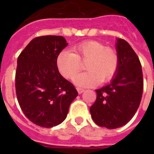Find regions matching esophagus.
Here are the masks:
<instances>
[{
	"mask_svg": "<svg viewBox=\"0 0 154 154\" xmlns=\"http://www.w3.org/2000/svg\"><path fill=\"white\" fill-rule=\"evenodd\" d=\"M77 92H78V93L82 94V92H84V91H85V90H84L83 88H81V87H77Z\"/></svg>",
	"mask_w": 154,
	"mask_h": 154,
	"instance_id": "obj_1",
	"label": "esophagus"
}]
</instances>
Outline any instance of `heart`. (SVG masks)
<instances>
[{"label": "heart", "instance_id": "heart-1", "mask_svg": "<svg viewBox=\"0 0 154 154\" xmlns=\"http://www.w3.org/2000/svg\"><path fill=\"white\" fill-rule=\"evenodd\" d=\"M73 53L62 51L57 55L56 64L59 72L67 79H72L80 70L81 63H86L83 74L74 78L80 87H93L107 82L116 75L119 67V56L114 48L106 47L98 41L82 42L73 48Z\"/></svg>", "mask_w": 154, "mask_h": 154}]
</instances>
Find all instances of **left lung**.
<instances>
[{
  "label": "left lung",
  "mask_w": 154,
  "mask_h": 154,
  "mask_svg": "<svg viewBox=\"0 0 154 154\" xmlns=\"http://www.w3.org/2000/svg\"><path fill=\"white\" fill-rule=\"evenodd\" d=\"M119 67L110 84L96 90L97 100L90 107L93 121L107 129H117L132 119L139 106L143 79L141 63L131 46L117 38Z\"/></svg>",
  "instance_id": "left-lung-1"
}]
</instances>
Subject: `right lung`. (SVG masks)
Returning a JSON list of instances; mask_svg holds the SVG:
<instances>
[{
	"instance_id": "obj_1",
	"label": "right lung",
	"mask_w": 154,
	"mask_h": 154,
	"mask_svg": "<svg viewBox=\"0 0 154 154\" xmlns=\"http://www.w3.org/2000/svg\"><path fill=\"white\" fill-rule=\"evenodd\" d=\"M67 44L63 36L36 37L17 59L15 91L20 106L31 122L44 128L63 122L78 95L56 64L57 55Z\"/></svg>"
}]
</instances>
